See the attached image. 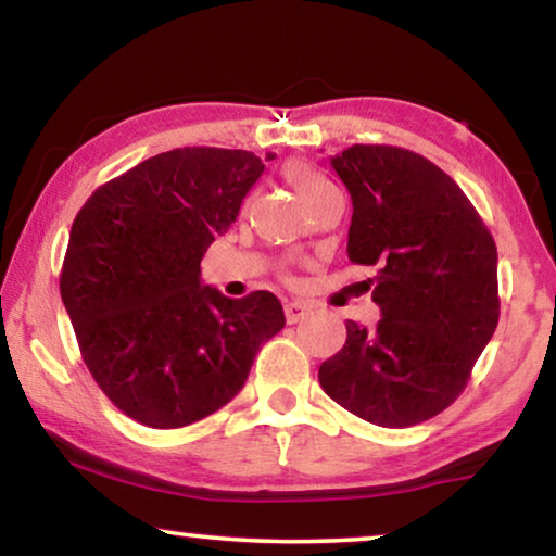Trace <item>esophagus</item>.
<instances>
[{
	"label": "esophagus",
	"instance_id": "34e87169",
	"mask_svg": "<svg viewBox=\"0 0 556 556\" xmlns=\"http://www.w3.org/2000/svg\"><path fill=\"white\" fill-rule=\"evenodd\" d=\"M286 321L288 324H299L301 318H306L308 316V311H311V306L306 301H291V303H286Z\"/></svg>",
	"mask_w": 556,
	"mask_h": 556
}]
</instances>
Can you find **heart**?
Wrapping results in <instances>:
<instances>
[{
  "instance_id": "1",
  "label": "heart",
  "mask_w": 556,
  "mask_h": 556,
  "mask_svg": "<svg viewBox=\"0 0 556 556\" xmlns=\"http://www.w3.org/2000/svg\"><path fill=\"white\" fill-rule=\"evenodd\" d=\"M283 177H286L288 185L295 189V194H299L306 204H316L324 194L333 192L331 181L326 179L324 174H318L314 166H308V164H303V162L286 164Z\"/></svg>"
}]
</instances>
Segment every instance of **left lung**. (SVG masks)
I'll return each instance as SVG.
<instances>
[{"label": "left lung", "mask_w": 556, "mask_h": 556, "mask_svg": "<svg viewBox=\"0 0 556 556\" xmlns=\"http://www.w3.org/2000/svg\"><path fill=\"white\" fill-rule=\"evenodd\" d=\"M331 166L352 194L349 261L377 265L382 318L349 321L318 382L362 420L409 428L458 400L496 331V242L463 189L415 151L354 143Z\"/></svg>", "instance_id": "1"}]
</instances>
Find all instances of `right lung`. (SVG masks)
<instances>
[{"label": "right lung", "mask_w": 556, "mask_h": 556, "mask_svg": "<svg viewBox=\"0 0 556 556\" xmlns=\"http://www.w3.org/2000/svg\"><path fill=\"white\" fill-rule=\"evenodd\" d=\"M263 169L242 149L164 151L75 215L60 295L88 371L131 420L172 430L217 413L286 326L273 293L227 299L200 280Z\"/></svg>", "instance_id": "obj_1"}]
</instances>
